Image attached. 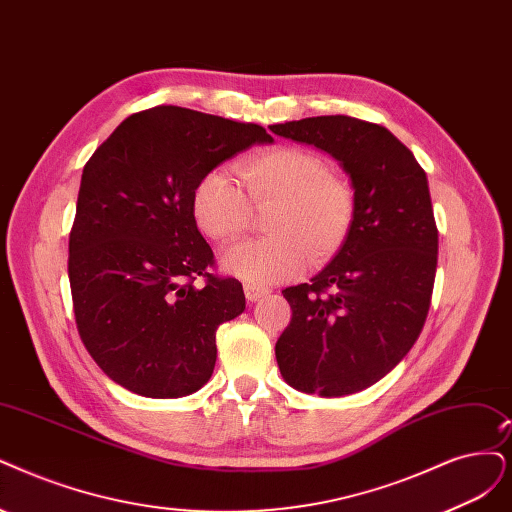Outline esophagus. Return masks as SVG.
I'll use <instances>...</instances> for the list:
<instances>
[{
  "label": "esophagus",
  "instance_id": "obj_1",
  "mask_svg": "<svg viewBox=\"0 0 512 512\" xmlns=\"http://www.w3.org/2000/svg\"><path fill=\"white\" fill-rule=\"evenodd\" d=\"M270 291L268 289H261L257 285H244V295L249 301H257L259 297H266Z\"/></svg>",
  "mask_w": 512,
  "mask_h": 512
}]
</instances>
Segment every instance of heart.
Instances as JSON below:
<instances>
[{"label": "heart", "instance_id": "obj_1", "mask_svg": "<svg viewBox=\"0 0 512 512\" xmlns=\"http://www.w3.org/2000/svg\"><path fill=\"white\" fill-rule=\"evenodd\" d=\"M240 183L223 168L206 173L192 196L200 230L221 244L236 242L253 219V206L272 204L268 238L225 253L223 266L251 285H274L323 263L346 242L356 213L354 187L331 173L323 156L295 145L257 151L238 164Z\"/></svg>", "mask_w": 512, "mask_h": 512}]
</instances>
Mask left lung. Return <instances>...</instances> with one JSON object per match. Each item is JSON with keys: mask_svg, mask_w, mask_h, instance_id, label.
Returning a JSON list of instances; mask_svg holds the SVG:
<instances>
[{"mask_svg": "<svg viewBox=\"0 0 512 512\" xmlns=\"http://www.w3.org/2000/svg\"><path fill=\"white\" fill-rule=\"evenodd\" d=\"M272 132L331 154L356 196L354 223L333 261L282 291L293 316L276 342L278 369L301 392L354 394L399 365L426 323L439 253L428 179L380 124L318 116Z\"/></svg>", "mask_w": 512, "mask_h": 512, "instance_id": "left-lung-1", "label": "left lung"}]
</instances>
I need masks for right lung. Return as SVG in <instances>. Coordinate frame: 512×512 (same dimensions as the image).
Segmentation results:
<instances>
[{
	"instance_id": "1",
	"label": "right lung",
	"mask_w": 512,
	"mask_h": 512,
	"mask_svg": "<svg viewBox=\"0 0 512 512\" xmlns=\"http://www.w3.org/2000/svg\"><path fill=\"white\" fill-rule=\"evenodd\" d=\"M272 141L257 124L160 105L132 113L90 156L67 270L78 333L109 380L149 399L211 380L217 329L246 301L236 278L211 272L192 196L223 160Z\"/></svg>"
}]
</instances>
